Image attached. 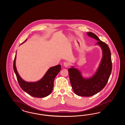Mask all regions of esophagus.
Instances as JSON below:
<instances>
[{
  "label": "esophagus",
  "instance_id": "1",
  "mask_svg": "<svg viewBox=\"0 0 125 125\" xmlns=\"http://www.w3.org/2000/svg\"><path fill=\"white\" fill-rule=\"evenodd\" d=\"M64 64V66L65 67H68V66L69 65V63H67V62H64V64Z\"/></svg>",
  "mask_w": 125,
  "mask_h": 125
}]
</instances>
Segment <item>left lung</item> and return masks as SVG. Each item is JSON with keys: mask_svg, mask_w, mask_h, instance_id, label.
Masks as SVG:
<instances>
[{"mask_svg": "<svg viewBox=\"0 0 125 125\" xmlns=\"http://www.w3.org/2000/svg\"><path fill=\"white\" fill-rule=\"evenodd\" d=\"M87 34L98 41L96 44L102 48L103 56L96 73L88 79H84L81 73L73 67L68 69L70 81L73 91L77 95L82 96L94 95L103 89L107 84L112 70L111 53L109 46L94 33L88 32Z\"/></svg>", "mask_w": 125, "mask_h": 125, "instance_id": "left-lung-1", "label": "left lung"}]
</instances>
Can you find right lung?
<instances>
[{
    "label": "right lung",
    "mask_w": 125,
    "mask_h": 125,
    "mask_svg": "<svg viewBox=\"0 0 125 125\" xmlns=\"http://www.w3.org/2000/svg\"><path fill=\"white\" fill-rule=\"evenodd\" d=\"M26 41V40L25 42ZM15 59L16 55L13 60V67L21 88L33 97L42 98L49 95L53 89L54 79L61 70V65H58L51 67L44 77L39 81L36 83H27L23 81L19 75L15 66Z\"/></svg>",
    "instance_id": "add662e5"
}]
</instances>
